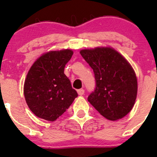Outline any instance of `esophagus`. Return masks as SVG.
Returning a JSON list of instances; mask_svg holds the SVG:
<instances>
[{
	"label": "esophagus",
	"instance_id": "esophagus-1",
	"mask_svg": "<svg viewBox=\"0 0 157 157\" xmlns=\"http://www.w3.org/2000/svg\"><path fill=\"white\" fill-rule=\"evenodd\" d=\"M84 90L83 89H80V90H77V93H78V94L80 95V96H83V94H84Z\"/></svg>",
	"mask_w": 157,
	"mask_h": 157
}]
</instances>
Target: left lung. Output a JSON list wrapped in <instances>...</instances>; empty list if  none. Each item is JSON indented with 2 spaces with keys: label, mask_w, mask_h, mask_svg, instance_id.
Instances as JSON below:
<instances>
[{
  "label": "left lung",
  "mask_w": 157,
  "mask_h": 157,
  "mask_svg": "<svg viewBox=\"0 0 157 157\" xmlns=\"http://www.w3.org/2000/svg\"><path fill=\"white\" fill-rule=\"evenodd\" d=\"M80 55L93 70L96 80V88L88 101L107 119L122 118L132 109L137 98V77L131 64L108 47L83 49Z\"/></svg>",
  "instance_id": "obj_1"
}]
</instances>
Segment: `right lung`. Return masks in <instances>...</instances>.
Listing matches in <instances>:
<instances>
[{"mask_svg":"<svg viewBox=\"0 0 157 157\" xmlns=\"http://www.w3.org/2000/svg\"><path fill=\"white\" fill-rule=\"evenodd\" d=\"M73 53L70 49L47 52L30 67L23 91L29 109L39 118L55 121L78 96L64 73Z\"/></svg>","mask_w":157,"mask_h":157,"instance_id":"add662e5","label":"right lung"}]
</instances>
